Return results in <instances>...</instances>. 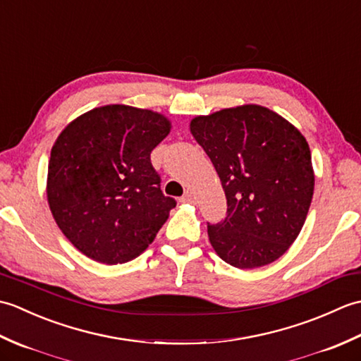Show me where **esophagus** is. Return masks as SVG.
Wrapping results in <instances>:
<instances>
[{
	"label": "esophagus",
	"instance_id": "obj_1",
	"mask_svg": "<svg viewBox=\"0 0 361 361\" xmlns=\"http://www.w3.org/2000/svg\"><path fill=\"white\" fill-rule=\"evenodd\" d=\"M180 202L181 203H195V197L190 194V192H186L185 195L180 198Z\"/></svg>",
	"mask_w": 361,
	"mask_h": 361
}]
</instances>
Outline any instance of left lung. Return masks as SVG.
<instances>
[{"label": "left lung", "mask_w": 361, "mask_h": 361, "mask_svg": "<svg viewBox=\"0 0 361 361\" xmlns=\"http://www.w3.org/2000/svg\"><path fill=\"white\" fill-rule=\"evenodd\" d=\"M190 133L226 195L225 220L208 224L212 248L240 270L274 262L301 233L312 203L315 173L305 137L255 104L197 116Z\"/></svg>", "instance_id": "left-lung-1"}]
</instances>
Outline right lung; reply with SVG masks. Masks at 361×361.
I'll use <instances>...</instances> for the list:
<instances>
[{"instance_id": "obj_1", "label": "right lung", "mask_w": 361, "mask_h": 361, "mask_svg": "<svg viewBox=\"0 0 361 361\" xmlns=\"http://www.w3.org/2000/svg\"><path fill=\"white\" fill-rule=\"evenodd\" d=\"M164 114L104 105L70 122L52 145L46 195L60 231L82 255L116 265L137 257L176 202L150 153L171 132Z\"/></svg>"}]
</instances>
